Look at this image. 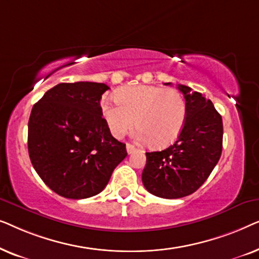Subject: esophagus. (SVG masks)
<instances>
[{
  "label": "esophagus",
  "instance_id": "obj_1",
  "mask_svg": "<svg viewBox=\"0 0 259 259\" xmlns=\"http://www.w3.org/2000/svg\"><path fill=\"white\" fill-rule=\"evenodd\" d=\"M126 150H127V153L132 154V153H134V152H137V147L132 144H127L126 145Z\"/></svg>",
  "mask_w": 259,
  "mask_h": 259
}]
</instances>
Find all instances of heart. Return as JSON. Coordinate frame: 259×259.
<instances>
[{
	"instance_id": "b5f03b06",
	"label": "heart",
	"mask_w": 259,
	"mask_h": 259,
	"mask_svg": "<svg viewBox=\"0 0 259 259\" xmlns=\"http://www.w3.org/2000/svg\"><path fill=\"white\" fill-rule=\"evenodd\" d=\"M101 107L113 136L122 138L137 118V138L154 147L175 143L186 120V102L178 91L147 84L120 88L115 99L102 100Z\"/></svg>"
}]
</instances>
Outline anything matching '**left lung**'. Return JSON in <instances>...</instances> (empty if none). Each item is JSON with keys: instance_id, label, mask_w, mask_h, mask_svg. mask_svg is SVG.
Masks as SVG:
<instances>
[{"instance_id": "left-lung-1", "label": "left lung", "mask_w": 259, "mask_h": 259, "mask_svg": "<svg viewBox=\"0 0 259 259\" xmlns=\"http://www.w3.org/2000/svg\"><path fill=\"white\" fill-rule=\"evenodd\" d=\"M177 87L186 101L185 123L175 144L147 152L141 177L148 192L166 199L196 192L217 165L223 148V120L212 101L184 84Z\"/></svg>"}]
</instances>
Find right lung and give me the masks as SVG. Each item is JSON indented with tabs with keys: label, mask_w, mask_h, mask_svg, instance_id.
I'll return each instance as SVG.
<instances>
[{
	"label": "right lung",
	"mask_w": 259,
	"mask_h": 259,
	"mask_svg": "<svg viewBox=\"0 0 259 259\" xmlns=\"http://www.w3.org/2000/svg\"><path fill=\"white\" fill-rule=\"evenodd\" d=\"M105 83H59L31 109L28 152L49 189L69 199L100 193L126 158V145L113 138L102 118Z\"/></svg>",
	"instance_id": "add662e5"
}]
</instances>
